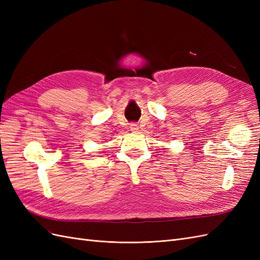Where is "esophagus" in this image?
Listing matches in <instances>:
<instances>
[{"label": "esophagus", "mask_w": 260, "mask_h": 260, "mask_svg": "<svg viewBox=\"0 0 260 260\" xmlns=\"http://www.w3.org/2000/svg\"><path fill=\"white\" fill-rule=\"evenodd\" d=\"M130 130L133 131V132L138 131V130H139V125H138L137 123H131V124H130Z\"/></svg>", "instance_id": "esophagus-1"}]
</instances>
